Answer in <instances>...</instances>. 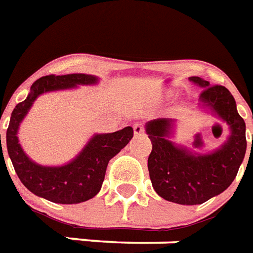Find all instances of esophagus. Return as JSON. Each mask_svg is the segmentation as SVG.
I'll return each mask as SVG.
<instances>
[{
    "label": "esophagus",
    "instance_id": "obj_1",
    "mask_svg": "<svg viewBox=\"0 0 253 253\" xmlns=\"http://www.w3.org/2000/svg\"><path fill=\"white\" fill-rule=\"evenodd\" d=\"M133 132H135L136 136L141 135V133L144 132V128H143V125H141V124H139V123H136L135 125H133Z\"/></svg>",
    "mask_w": 253,
    "mask_h": 253
}]
</instances>
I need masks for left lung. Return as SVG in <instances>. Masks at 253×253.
<instances>
[{"label":"left lung","instance_id":"obj_1","mask_svg":"<svg viewBox=\"0 0 253 253\" xmlns=\"http://www.w3.org/2000/svg\"><path fill=\"white\" fill-rule=\"evenodd\" d=\"M191 80L203 87L200 101L230 125L229 140L209 155H193L168 140L173 120L157 118L146 128L152 143L148 171L155 192L165 200L189 206L202 204L223 192L236 178L247 151L245 123L230 91L219 84L210 85L200 78Z\"/></svg>","mask_w":253,"mask_h":253}]
</instances>
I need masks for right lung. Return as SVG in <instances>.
<instances>
[{"mask_svg":"<svg viewBox=\"0 0 253 253\" xmlns=\"http://www.w3.org/2000/svg\"><path fill=\"white\" fill-rule=\"evenodd\" d=\"M96 80L95 76L84 73L43 76L34 82L27 99L17 103L13 109L6 130L8 154L23 185L37 196L61 204L82 203L94 198L101 191L109 161L133 137L132 126H126L114 133L95 135L76 159L58 168H44L34 164L21 150L17 129L39 95L47 91L75 87L78 84H94Z\"/></svg>","mask_w":253,"mask_h":253,"instance_id":"right-lung-1","label":"right lung"}]
</instances>
